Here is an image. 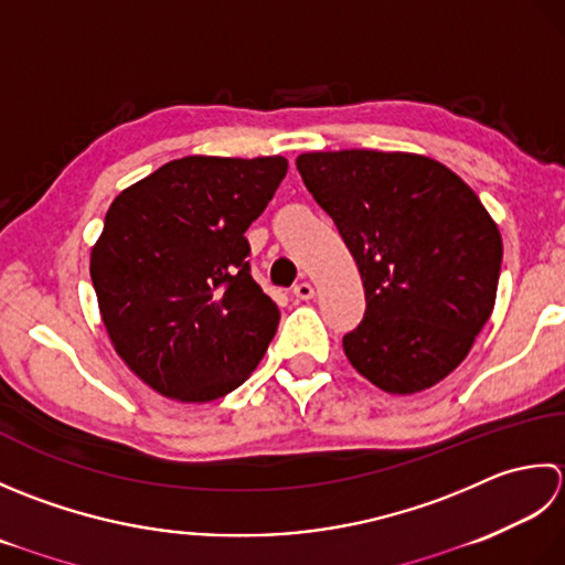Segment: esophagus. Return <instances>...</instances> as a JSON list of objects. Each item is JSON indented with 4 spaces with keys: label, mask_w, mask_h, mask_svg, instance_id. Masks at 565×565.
Instances as JSON below:
<instances>
[{
    "label": "esophagus",
    "mask_w": 565,
    "mask_h": 565,
    "mask_svg": "<svg viewBox=\"0 0 565 565\" xmlns=\"http://www.w3.org/2000/svg\"><path fill=\"white\" fill-rule=\"evenodd\" d=\"M292 295L297 297V299H312L315 297V287H312V282H297L295 287H292Z\"/></svg>",
    "instance_id": "esophagus-1"
}]
</instances>
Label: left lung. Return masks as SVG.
Returning a JSON list of instances; mask_svg holds the SVG:
<instances>
[{
    "mask_svg": "<svg viewBox=\"0 0 565 565\" xmlns=\"http://www.w3.org/2000/svg\"><path fill=\"white\" fill-rule=\"evenodd\" d=\"M317 204L359 266L365 315L343 351L390 395L456 371L492 315L502 236L478 194L439 160L367 148L297 156Z\"/></svg>",
    "mask_w": 565,
    "mask_h": 565,
    "instance_id": "left-lung-1",
    "label": "left lung"
}]
</instances>
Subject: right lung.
Segmentation results:
<instances>
[{"label": "right lung", "instance_id": "obj_1", "mask_svg": "<svg viewBox=\"0 0 565 565\" xmlns=\"http://www.w3.org/2000/svg\"><path fill=\"white\" fill-rule=\"evenodd\" d=\"M285 172L282 156H185L111 202L92 285L114 351L156 393L218 399L268 351L280 309L250 278L244 234Z\"/></svg>", "mask_w": 565, "mask_h": 565}]
</instances>
